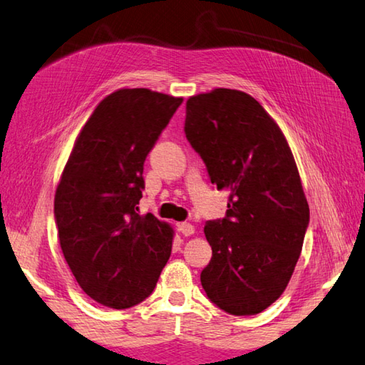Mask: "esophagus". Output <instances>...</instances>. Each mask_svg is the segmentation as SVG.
Instances as JSON below:
<instances>
[{
  "label": "esophagus",
  "mask_w": 365,
  "mask_h": 365,
  "mask_svg": "<svg viewBox=\"0 0 365 365\" xmlns=\"http://www.w3.org/2000/svg\"><path fill=\"white\" fill-rule=\"evenodd\" d=\"M178 231H180L183 235H192V234H195V226L185 221V223L178 225Z\"/></svg>",
  "instance_id": "esophagus-1"
}]
</instances>
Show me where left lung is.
<instances>
[{
    "label": "left lung",
    "mask_w": 365,
    "mask_h": 365,
    "mask_svg": "<svg viewBox=\"0 0 365 365\" xmlns=\"http://www.w3.org/2000/svg\"><path fill=\"white\" fill-rule=\"evenodd\" d=\"M185 134L210 182L231 191L226 217L204 227L212 259L201 283L231 315H256L288 287L310 210L288 140L253 96L215 88L190 96Z\"/></svg>",
    "instance_id": "8db88e82"
}]
</instances>
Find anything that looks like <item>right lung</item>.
Instances as JSON below:
<instances>
[{"label": "right lung", "mask_w": 365, "mask_h": 365, "mask_svg": "<svg viewBox=\"0 0 365 365\" xmlns=\"http://www.w3.org/2000/svg\"><path fill=\"white\" fill-rule=\"evenodd\" d=\"M183 98L120 88L93 110L55 191L60 247L78 287L123 310L152 294L170 256L173 226L139 215L144 161Z\"/></svg>", "instance_id": "1"}]
</instances>
